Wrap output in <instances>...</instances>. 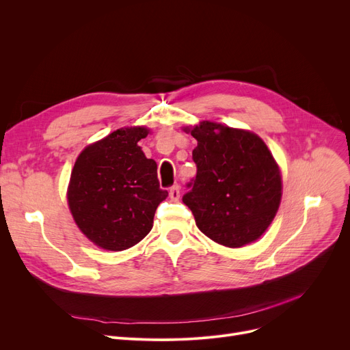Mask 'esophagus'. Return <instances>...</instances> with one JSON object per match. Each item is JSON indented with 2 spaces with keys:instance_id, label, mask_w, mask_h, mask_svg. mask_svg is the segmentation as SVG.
I'll list each match as a JSON object with an SVG mask.
<instances>
[{
  "instance_id": "esophagus-1",
  "label": "esophagus",
  "mask_w": 350,
  "mask_h": 350,
  "mask_svg": "<svg viewBox=\"0 0 350 350\" xmlns=\"http://www.w3.org/2000/svg\"><path fill=\"white\" fill-rule=\"evenodd\" d=\"M170 197L173 200H178L180 198V186L178 185H174L170 187Z\"/></svg>"
}]
</instances>
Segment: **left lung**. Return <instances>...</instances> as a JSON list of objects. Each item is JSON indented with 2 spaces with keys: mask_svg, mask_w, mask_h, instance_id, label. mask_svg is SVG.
I'll return each instance as SVG.
<instances>
[{
  "mask_svg": "<svg viewBox=\"0 0 350 350\" xmlns=\"http://www.w3.org/2000/svg\"><path fill=\"white\" fill-rule=\"evenodd\" d=\"M185 131L197 140V174L183 203L198 230L230 248L258 240L282 196L280 167L267 144L252 132L207 120Z\"/></svg>",
  "mask_w": 350,
  "mask_h": 350,
  "instance_id": "8db88e82",
  "label": "left lung"
}]
</instances>
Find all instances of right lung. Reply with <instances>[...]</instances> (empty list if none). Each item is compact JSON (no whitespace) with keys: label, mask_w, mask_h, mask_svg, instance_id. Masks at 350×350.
<instances>
[{"label":"right lung","mask_w":350,"mask_h":350,"mask_svg":"<svg viewBox=\"0 0 350 350\" xmlns=\"http://www.w3.org/2000/svg\"><path fill=\"white\" fill-rule=\"evenodd\" d=\"M149 129H118L78 156L68 187V204L79 230L98 247L123 251L150 232L161 190L157 164L139 140Z\"/></svg>","instance_id":"add662e5"}]
</instances>
